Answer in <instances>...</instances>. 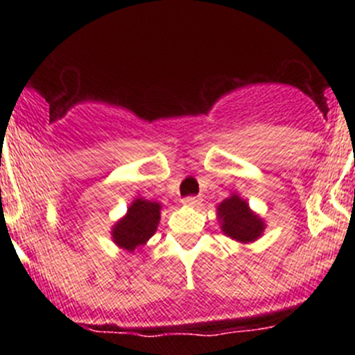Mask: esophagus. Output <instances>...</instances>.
I'll return each instance as SVG.
<instances>
[{"instance_id":"34e87169","label":"esophagus","mask_w":355,"mask_h":355,"mask_svg":"<svg viewBox=\"0 0 355 355\" xmlns=\"http://www.w3.org/2000/svg\"><path fill=\"white\" fill-rule=\"evenodd\" d=\"M183 205L190 206V208H197L200 205V199L199 197H184Z\"/></svg>"}]
</instances>
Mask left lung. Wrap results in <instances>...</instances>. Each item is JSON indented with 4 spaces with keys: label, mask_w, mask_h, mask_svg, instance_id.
<instances>
[{
    "label": "left lung",
    "mask_w": 355,
    "mask_h": 355,
    "mask_svg": "<svg viewBox=\"0 0 355 355\" xmlns=\"http://www.w3.org/2000/svg\"><path fill=\"white\" fill-rule=\"evenodd\" d=\"M216 220L222 233L238 243H252L265 233V220L252 211L245 199L233 192L216 206Z\"/></svg>",
    "instance_id": "left-lung-1"
}]
</instances>
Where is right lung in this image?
I'll return each instance as SVG.
<instances>
[{
  "instance_id": "1",
  "label": "right lung",
  "mask_w": 355,
  "mask_h": 355,
  "mask_svg": "<svg viewBox=\"0 0 355 355\" xmlns=\"http://www.w3.org/2000/svg\"><path fill=\"white\" fill-rule=\"evenodd\" d=\"M162 216V205L155 200H147L144 197L137 199L128 206L126 215L121 216L112 225V240L119 249L126 252H135L142 249L149 238L156 233Z\"/></svg>"
}]
</instances>
